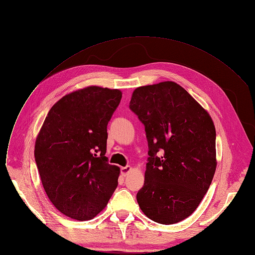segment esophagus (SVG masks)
<instances>
[{
	"instance_id": "esophagus-1",
	"label": "esophagus",
	"mask_w": 255,
	"mask_h": 255,
	"mask_svg": "<svg viewBox=\"0 0 255 255\" xmlns=\"http://www.w3.org/2000/svg\"><path fill=\"white\" fill-rule=\"evenodd\" d=\"M130 171H131V167L130 166H127V167H124V168L121 169V172H122L123 176H127Z\"/></svg>"
}]
</instances>
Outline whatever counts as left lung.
Returning <instances> with one entry per match:
<instances>
[{"label": "left lung", "instance_id": "8db88e82", "mask_svg": "<svg viewBox=\"0 0 255 255\" xmlns=\"http://www.w3.org/2000/svg\"><path fill=\"white\" fill-rule=\"evenodd\" d=\"M129 109L144 125L149 148L138 204L151 220L177 223L194 212L212 182L217 164L212 118L173 81L136 88Z\"/></svg>", "mask_w": 255, "mask_h": 255}]
</instances>
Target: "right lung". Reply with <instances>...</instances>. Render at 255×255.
Wrapping results in <instances>:
<instances>
[{
  "label": "right lung",
  "instance_id": "1",
  "mask_svg": "<svg viewBox=\"0 0 255 255\" xmlns=\"http://www.w3.org/2000/svg\"><path fill=\"white\" fill-rule=\"evenodd\" d=\"M119 89L88 86L66 95L49 110L35 143L43 187L59 212L96 217L117 187L121 169L105 156L107 126L121 103Z\"/></svg>",
  "mask_w": 255,
  "mask_h": 255
}]
</instances>
